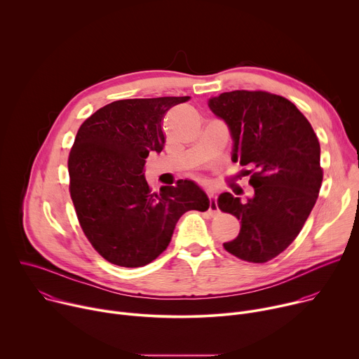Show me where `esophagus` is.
<instances>
[{
    "instance_id": "1",
    "label": "esophagus",
    "mask_w": 359,
    "mask_h": 359,
    "mask_svg": "<svg viewBox=\"0 0 359 359\" xmlns=\"http://www.w3.org/2000/svg\"><path fill=\"white\" fill-rule=\"evenodd\" d=\"M219 206H217V201H216V191L210 190V204H209V213L212 216L219 215Z\"/></svg>"
}]
</instances>
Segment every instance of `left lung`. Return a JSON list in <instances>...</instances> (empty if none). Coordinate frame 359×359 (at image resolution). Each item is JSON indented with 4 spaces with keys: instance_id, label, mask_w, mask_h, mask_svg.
Masks as SVG:
<instances>
[{
    "instance_id": "8db88e82",
    "label": "left lung",
    "mask_w": 359,
    "mask_h": 359,
    "mask_svg": "<svg viewBox=\"0 0 359 359\" xmlns=\"http://www.w3.org/2000/svg\"><path fill=\"white\" fill-rule=\"evenodd\" d=\"M209 107L230 129L233 162L252 168L251 198L219 196V209L241 223L238 236L223 245L240 260L267 263L295 240L318 198V137L292 102L266 90L224 92Z\"/></svg>"
}]
</instances>
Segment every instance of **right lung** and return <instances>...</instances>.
I'll list each match as a JSON object with an SVG mask.
<instances>
[{"label":"right lung","instance_id":"obj_1","mask_svg":"<svg viewBox=\"0 0 359 359\" xmlns=\"http://www.w3.org/2000/svg\"><path fill=\"white\" fill-rule=\"evenodd\" d=\"M189 99L115 100L76 133L68 158L71 198L86 238L112 264L151 263L168 248L186 212L209 209V197L191 180L151 193L144 179L149 151H162L166 142V112Z\"/></svg>","mask_w":359,"mask_h":359}]
</instances>
